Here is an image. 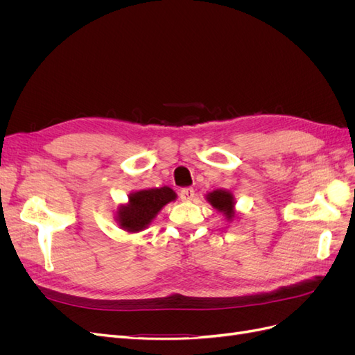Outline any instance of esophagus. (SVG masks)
<instances>
[{"label": "esophagus", "mask_w": 355, "mask_h": 355, "mask_svg": "<svg viewBox=\"0 0 355 355\" xmlns=\"http://www.w3.org/2000/svg\"><path fill=\"white\" fill-rule=\"evenodd\" d=\"M196 196V191L192 188H182L179 192V198L182 201H191Z\"/></svg>", "instance_id": "obj_1"}]
</instances>
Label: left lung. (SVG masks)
<instances>
[{
    "instance_id": "left-lung-1",
    "label": "left lung",
    "mask_w": 355,
    "mask_h": 355,
    "mask_svg": "<svg viewBox=\"0 0 355 355\" xmlns=\"http://www.w3.org/2000/svg\"><path fill=\"white\" fill-rule=\"evenodd\" d=\"M207 201L211 204V206L216 209L218 211L223 213L228 219H232L235 216L234 211V197L230 191L225 189H216L207 194Z\"/></svg>"
}]
</instances>
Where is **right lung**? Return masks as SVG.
Wrapping results in <instances>:
<instances>
[{"mask_svg":"<svg viewBox=\"0 0 355 355\" xmlns=\"http://www.w3.org/2000/svg\"><path fill=\"white\" fill-rule=\"evenodd\" d=\"M175 198V191L168 187L133 192L125 206L118 209V223L128 232L142 231L151 223L157 213Z\"/></svg>","mask_w":355,"mask_h":355,"instance_id":"1","label":"right lung"}]
</instances>
